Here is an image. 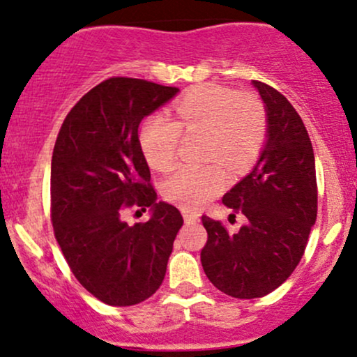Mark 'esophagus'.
Here are the masks:
<instances>
[{"instance_id":"1","label":"esophagus","mask_w":357,"mask_h":357,"mask_svg":"<svg viewBox=\"0 0 357 357\" xmlns=\"http://www.w3.org/2000/svg\"><path fill=\"white\" fill-rule=\"evenodd\" d=\"M182 216L185 220V223H195V221H199V214H195L189 209H182Z\"/></svg>"}]
</instances>
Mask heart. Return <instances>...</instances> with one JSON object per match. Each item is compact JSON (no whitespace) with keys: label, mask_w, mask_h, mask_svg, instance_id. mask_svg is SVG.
Returning <instances> with one entry per match:
<instances>
[{"label":"heart","mask_w":357,"mask_h":357,"mask_svg":"<svg viewBox=\"0 0 357 357\" xmlns=\"http://www.w3.org/2000/svg\"><path fill=\"white\" fill-rule=\"evenodd\" d=\"M172 110L174 121L163 114H155L139 129L141 151L155 170L168 172L175 167L182 137L180 129L187 132L208 131L206 160L220 162L231 177L243 175L266 143V110L252 95H238L216 85H201L183 93ZM219 165L178 168L165 180V197L185 209L201 208L223 190L226 180Z\"/></svg>","instance_id":"heart-1"}]
</instances>
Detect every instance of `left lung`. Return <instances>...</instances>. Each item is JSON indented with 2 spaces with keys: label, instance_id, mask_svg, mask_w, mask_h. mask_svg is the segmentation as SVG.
<instances>
[{
  "label": "left lung",
  "instance_id": "obj_1",
  "mask_svg": "<svg viewBox=\"0 0 357 357\" xmlns=\"http://www.w3.org/2000/svg\"><path fill=\"white\" fill-rule=\"evenodd\" d=\"M267 117L266 143L250 174L223 195L247 223L229 235L202 216L208 243L202 269L214 286L240 300L272 293L300 264L317 220L315 155L308 131L284 95L252 82Z\"/></svg>",
  "mask_w": 357,
  "mask_h": 357
}]
</instances>
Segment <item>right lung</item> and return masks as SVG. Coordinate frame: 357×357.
<instances>
[{
    "instance_id": "obj_1",
    "label": "right lung",
    "mask_w": 357,
    "mask_h": 357,
    "mask_svg": "<svg viewBox=\"0 0 357 357\" xmlns=\"http://www.w3.org/2000/svg\"><path fill=\"white\" fill-rule=\"evenodd\" d=\"M178 88L110 78L91 88L64 119L51 163L54 235L79 284L110 306L148 300L162 286L183 220L156 201L139 146L141 121ZM150 208L146 224L129 227L126 207Z\"/></svg>"
}]
</instances>
